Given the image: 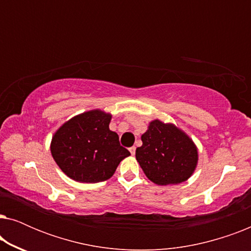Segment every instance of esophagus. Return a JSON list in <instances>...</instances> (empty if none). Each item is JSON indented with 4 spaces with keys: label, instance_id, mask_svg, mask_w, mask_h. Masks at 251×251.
I'll return each instance as SVG.
<instances>
[{
    "label": "esophagus",
    "instance_id": "34e87169",
    "mask_svg": "<svg viewBox=\"0 0 251 251\" xmlns=\"http://www.w3.org/2000/svg\"><path fill=\"white\" fill-rule=\"evenodd\" d=\"M129 151H130V153H131V155H135V153H136V147H135V146L130 147Z\"/></svg>",
    "mask_w": 251,
    "mask_h": 251
}]
</instances>
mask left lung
<instances>
[{
  "mask_svg": "<svg viewBox=\"0 0 251 251\" xmlns=\"http://www.w3.org/2000/svg\"><path fill=\"white\" fill-rule=\"evenodd\" d=\"M142 142L136 159L153 183L179 184L192 176L198 163L197 146L177 126L154 120Z\"/></svg>",
  "mask_w": 251,
  "mask_h": 251,
  "instance_id": "1",
  "label": "left lung"
}]
</instances>
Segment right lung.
Here are the masks:
<instances>
[{"instance_id":"add662e5","label":"right lung","mask_w":251,"mask_h":251,"mask_svg":"<svg viewBox=\"0 0 251 251\" xmlns=\"http://www.w3.org/2000/svg\"><path fill=\"white\" fill-rule=\"evenodd\" d=\"M112 115L95 109L74 116L52 137L51 154L61 170L81 183L109 179L119 163L130 155L109 130Z\"/></svg>"}]
</instances>
